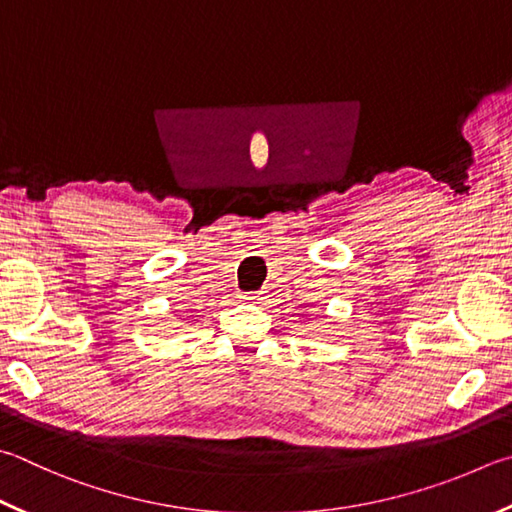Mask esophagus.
I'll return each mask as SVG.
<instances>
[{"label": "esophagus", "mask_w": 512, "mask_h": 512, "mask_svg": "<svg viewBox=\"0 0 512 512\" xmlns=\"http://www.w3.org/2000/svg\"><path fill=\"white\" fill-rule=\"evenodd\" d=\"M241 300L244 302H259V300H264V295L262 293H246V295H241Z\"/></svg>", "instance_id": "obj_1"}]
</instances>
